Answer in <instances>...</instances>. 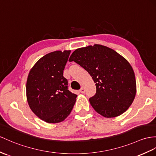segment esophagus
<instances>
[{
    "label": "esophagus",
    "mask_w": 156,
    "mask_h": 156,
    "mask_svg": "<svg viewBox=\"0 0 156 156\" xmlns=\"http://www.w3.org/2000/svg\"><path fill=\"white\" fill-rule=\"evenodd\" d=\"M79 91H80L81 93H85V87H81V89L79 90Z\"/></svg>",
    "instance_id": "1"
}]
</instances>
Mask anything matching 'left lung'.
<instances>
[{
    "mask_svg": "<svg viewBox=\"0 0 156 156\" xmlns=\"http://www.w3.org/2000/svg\"><path fill=\"white\" fill-rule=\"evenodd\" d=\"M69 61L84 68L96 83V93L89 102L98 113L113 118L130 107L136 93L134 72L116 51L95 44L77 49Z\"/></svg>",
    "mask_w": 156,
    "mask_h": 156,
    "instance_id": "obj_1",
    "label": "left lung"
}]
</instances>
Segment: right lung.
I'll list each match as a JSON object with an SVG mask.
<instances>
[{
	"instance_id": "add662e5",
	"label": "right lung",
	"mask_w": 156,
	"mask_h": 156,
	"mask_svg": "<svg viewBox=\"0 0 156 156\" xmlns=\"http://www.w3.org/2000/svg\"><path fill=\"white\" fill-rule=\"evenodd\" d=\"M71 51H55L40 59L30 70L26 83L30 108L48 123L62 122L69 116L77 95L68 89L63 70Z\"/></svg>"
}]
</instances>
